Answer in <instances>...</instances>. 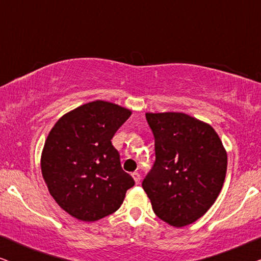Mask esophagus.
<instances>
[{
  "instance_id": "esophagus-1",
  "label": "esophagus",
  "mask_w": 261,
  "mask_h": 261,
  "mask_svg": "<svg viewBox=\"0 0 261 261\" xmlns=\"http://www.w3.org/2000/svg\"><path fill=\"white\" fill-rule=\"evenodd\" d=\"M132 177H133L135 183L139 184V181H140V174H139L138 172H133L132 173Z\"/></svg>"
}]
</instances>
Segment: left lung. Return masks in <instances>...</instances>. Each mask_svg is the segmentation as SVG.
Listing matches in <instances>:
<instances>
[{"label":"left lung","mask_w":261,"mask_h":261,"mask_svg":"<svg viewBox=\"0 0 261 261\" xmlns=\"http://www.w3.org/2000/svg\"><path fill=\"white\" fill-rule=\"evenodd\" d=\"M155 162L142 181L153 212L173 227L194 223L215 203L227 152L215 129L184 113H146Z\"/></svg>","instance_id":"left-lung-1"}]
</instances>
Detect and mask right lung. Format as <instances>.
I'll list each match as a JSON object with an SVG mask.
<instances>
[{
  "instance_id": "add662e5",
  "label": "right lung",
  "mask_w": 261,
  "mask_h": 261,
  "mask_svg": "<svg viewBox=\"0 0 261 261\" xmlns=\"http://www.w3.org/2000/svg\"><path fill=\"white\" fill-rule=\"evenodd\" d=\"M132 110L115 103H85L57 121L41 153L49 194L74 219L94 222L115 213L134 185L112 145Z\"/></svg>"
}]
</instances>
